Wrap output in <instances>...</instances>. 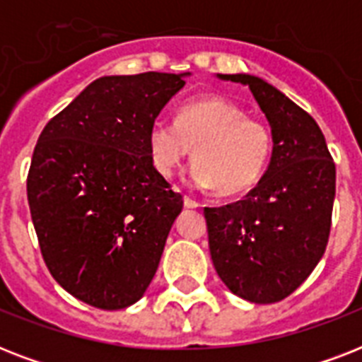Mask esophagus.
Wrapping results in <instances>:
<instances>
[{
  "mask_svg": "<svg viewBox=\"0 0 362 362\" xmlns=\"http://www.w3.org/2000/svg\"><path fill=\"white\" fill-rule=\"evenodd\" d=\"M184 204H186L187 209H199V206H201V203H199V201H195V199L193 197H184Z\"/></svg>",
  "mask_w": 362,
  "mask_h": 362,
  "instance_id": "34e87169",
  "label": "esophagus"
}]
</instances>
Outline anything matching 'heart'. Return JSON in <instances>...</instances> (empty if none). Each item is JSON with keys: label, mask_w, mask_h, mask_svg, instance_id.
I'll return each instance as SVG.
<instances>
[{"label": "heart", "mask_w": 362, "mask_h": 362, "mask_svg": "<svg viewBox=\"0 0 362 362\" xmlns=\"http://www.w3.org/2000/svg\"><path fill=\"white\" fill-rule=\"evenodd\" d=\"M187 178L195 187H216L220 195L252 189L269 167L274 148L272 129L223 98L195 99L182 105L176 122L156 120L148 131L153 169L170 178L192 153Z\"/></svg>", "instance_id": "b5f03b06"}]
</instances>
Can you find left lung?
<instances>
[{
  "label": "left lung",
  "mask_w": 362,
  "mask_h": 362,
  "mask_svg": "<svg viewBox=\"0 0 362 362\" xmlns=\"http://www.w3.org/2000/svg\"><path fill=\"white\" fill-rule=\"evenodd\" d=\"M250 88L274 136L269 169L237 203L204 209L212 263L231 293L278 303L303 284L325 253L337 167L312 116L253 75H218Z\"/></svg>",
  "instance_id": "1"
}]
</instances>
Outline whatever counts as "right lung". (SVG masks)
<instances>
[{
    "instance_id": "add662e5",
    "label": "right lung",
    "mask_w": 362,
    "mask_h": 362,
    "mask_svg": "<svg viewBox=\"0 0 362 362\" xmlns=\"http://www.w3.org/2000/svg\"><path fill=\"white\" fill-rule=\"evenodd\" d=\"M189 73L101 76L39 135L28 203L45 263L65 291L101 310L150 286L184 201L148 152V131Z\"/></svg>"
}]
</instances>
